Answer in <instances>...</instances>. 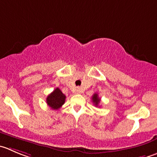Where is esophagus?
<instances>
[{"mask_svg": "<svg viewBox=\"0 0 157 157\" xmlns=\"http://www.w3.org/2000/svg\"><path fill=\"white\" fill-rule=\"evenodd\" d=\"M76 94H80V89H77L76 90Z\"/></svg>", "mask_w": 157, "mask_h": 157, "instance_id": "obj_1", "label": "esophagus"}]
</instances>
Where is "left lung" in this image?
<instances>
[{"mask_svg":"<svg viewBox=\"0 0 157 157\" xmlns=\"http://www.w3.org/2000/svg\"><path fill=\"white\" fill-rule=\"evenodd\" d=\"M92 101L96 106H99V103H100V98L98 97V94H94V95H93Z\"/></svg>","mask_w":157,"mask_h":157,"instance_id":"8db88e82","label":"left lung"}]
</instances>
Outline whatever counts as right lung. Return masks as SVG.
I'll return each mask as SVG.
<instances>
[{"mask_svg": "<svg viewBox=\"0 0 157 157\" xmlns=\"http://www.w3.org/2000/svg\"><path fill=\"white\" fill-rule=\"evenodd\" d=\"M66 96L61 92L58 87L56 88L47 97V103L53 109H58L65 103Z\"/></svg>", "mask_w": 157, "mask_h": 157, "instance_id": "obj_1", "label": "right lung"}]
</instances>
